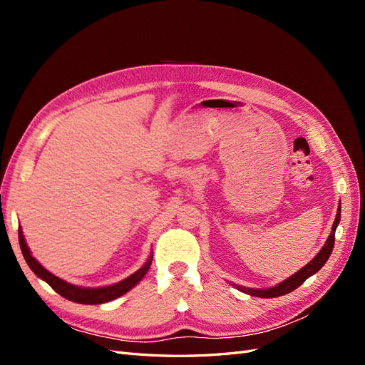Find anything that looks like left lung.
<instances>
[{
	"mask_svg": "<svg viewBox=\"0 0 365 365\" xmlns=\"http://www.w3.org/2000/svg\"><path fill=\"white\" fill-rule=\"evenodd\" d=\"M339 219H341V208H338L335 222L332 225V231H330V236L327 237L324 247L319 250V252L317 254V256L311 262H309L304 268H302L300 271H297L294 275H291L289 279H286L284 282L272 286V288H269V289H251V288H244V286H236V288L239 291H242V292L248 294V295L260 297V298L280 297V295L289 294L294 289H297L298 286H300L306 279H309V277H311V275H314L315 272H318L319 269H322L324 267V263L327 262L330 254H332V250H334V245H335V230L338 227Z\"/></svg>",
	"mask_w": 365,
	"mask_h": 365,
	"instance_id": "8db88e82",
	"label": "left lung"
}]
</instances>
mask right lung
Segmentation results:
<instances>
[{
  "instance_id": "1",
  "label": "right lung",
  "mask_w": 365,
  "mask_h": 365,
  "mask_svg": "<svg viewBox=\"0 0 365 365\" xmlns=\"http://www.w3.org/2000/svg\"><path fill=\"white\" fill-rule=\"evenodd\" d=\"M18 237H19V247L21 251H23V256L27 262V264L30 267V269L35 272L39 279H42L43 282H47L51 288L56 291L59 295H62L63 298H67L70 302L74 303H81V304H102L106 302H111L118 298L120 295L126 294L129 289L134 288V286L145 277L146 272L150 268V263H152V254L150 257L148 259V262L143 264V267L135 271L132 275H129L128 279L121 280L115 284L111 286H103V288H81V286H76V284H70L65 280L56 277V275H53L51 272H48L46 268L42 267V264L31 256V252L26 244V239L23 236V231L21 228L18 230Z\"/></svg>"
}]
</instances>
